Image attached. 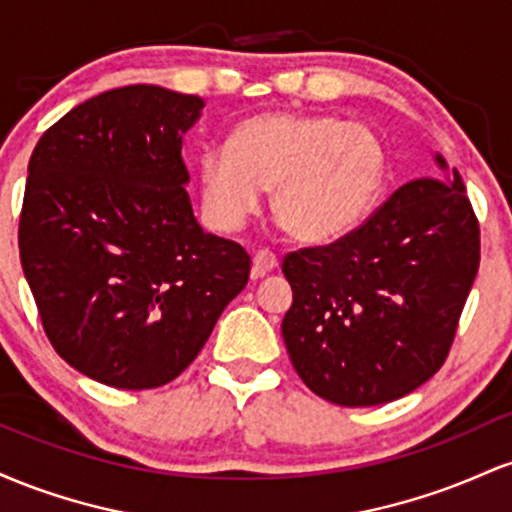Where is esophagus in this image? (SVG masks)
Returning a JSON list of instances; mask_svg holds the SVG:
<instances>
[{"label": "esophagus", "mask_w": 512, "mask_h": 512, "mask_svg": "<svg viewBox=\"0 0 512 512\" xmlns=\"http://www.w3.org/2000/svg\"><path fill=\"white\" fill-rule=\"evenodd\" d=\"M276 267H279V257L272 250L255 252V257H252V279H260V276L269 274Z\"/></svg>", "instance_id": "esophagus-1"}]
</instances>
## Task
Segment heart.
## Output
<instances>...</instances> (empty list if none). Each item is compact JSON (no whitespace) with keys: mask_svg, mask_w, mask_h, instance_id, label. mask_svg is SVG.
Wrapping results in <instances>:
<instances>
[{"mask_svg":"<svg viewBox=\"0 0 512 512\" xmlns=\"http://www.w3.org/2000/svg\"><path fill=\"white\" fill-rule=\"evenodd\" d=\"M387 151L361 122L332 115L264 113L240 122L228 149L199 161L202 204L221 231H236L272 190L281 226L303 243L342 238L383 190Z\"/></svg>","mask_w":512,"mask_h":512,"instance_id":"b5f03b06","label":"heart"}]
</instances>
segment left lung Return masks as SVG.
<instances>
[{"label": "left lung", "mask_w": 512, "mask_h": 512, "mask_svg": "<svg viewBox=\"0 0 512 512\" xmlns=\"http://www.w3.org/2000/svg\"><path fill=\"white\" fill-rule=\"evenodd\" d=\"M479 245L452 168L448 182L402 185L334 243L289 252L281 332L303 383L339 407H375L433 378L477 279Z\"/></svg>", "instance_id": "obj_1"}]
</instances>
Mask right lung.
Wrapping results in <instances>:
<instances>
[{"mask_svg":"<svg viewBox=\"0 0 512 512\" xmlns=\"http://www.w3.org/2000/svg\"><path fill=\"white\" fill-rule=\"evenodd\" d=\"M204 101L151 84L113 88L57 120L28 161L23 274L50 344L117 390L175 380L250 279V255L204 233L182 134Z\"/></svg>","mask_w":512,"mask_h":512,"instance_id":"obj_1","label":"right lung"}]
</instances>
